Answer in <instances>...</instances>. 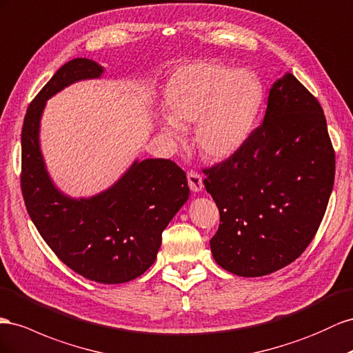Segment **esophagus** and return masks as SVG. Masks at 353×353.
Returning a JSON list of instances; mask_svg holds the SVG:
<instances>
[{
    "instance_id": "1",
    "label": "esophagus",
    "mask_w": 353,
    "mask_h": 353,
    "mask_svg": "<svg viewBox=\"0 0 353 353\" xmlns=\"http://www.w3.org/2000/svg\"><path fill=\"white\" fill-rule=\"evenodd\" d=\"M187 181H188V187H190V190H192L193 193H199V192H202V190H203L202 175L194 172V170H192V172H188Z\"/></svg>"
}]
</instances>
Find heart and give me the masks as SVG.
Listing matches in <instances>:
<instances>
[{"mask_svg": "<svg viewBox=\"0 0 353 353\" xmlns=\"http://www.w3.org/2000/svg\"><path fill=\"white\" fill-rule=\"evenodd\" d=\"M263 81L251 70L220 62H196L178 68L165 84L159 121L169 139L194 125V144L206 159L227 160L250 142L264 108Z\"/></svg>", "mask_w": 353, "mask_h": 353, "instance_id": "b5f03b06", "label": "heart"}]
</instances>
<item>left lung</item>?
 I'll return each mask as SVG.
<instances>
[{"label": "left lung", "instance_id": "obj_1", "mask_svg": "<svg viewBox=\"0 0 353 353\" xmlns=\"http://www.w3.org/2000/svg\"><path fill=\"white\" fill-rule=\"evenodd\" d=\"M334 157L319 102L285 72L270 85L263 125L250 142L203 170L220 211L209 242L218 265L259 278L299 259L325 214Z\"/></svg>", "mask_w": 353, "mask_h": 353}]
</instances>
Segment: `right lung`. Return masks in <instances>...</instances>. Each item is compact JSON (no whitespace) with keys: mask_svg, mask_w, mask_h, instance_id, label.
I'll list each match as a JSON object with an SVG mask.
<instances>
[{"mask_svg":"<svg viewBox=\"0 0 353 353\" xmlns=\"http://www.w3.org/2000/svg\"><path fill=\"white\" fill-rule=\"evenodd\" d=\"M97 61L66 62L28 107L22 128V193L38 233L58 259L83 278L125 283L154 263L161 232L188 200L183 169L168 159H135L116 183L89 197L54 184L40 145L46 103L68 85L101 79Z\"/></svg>","mask_w":353,"mask_h":353,"instance_id":"obj_1","label":"right lung"}]
</instances>
